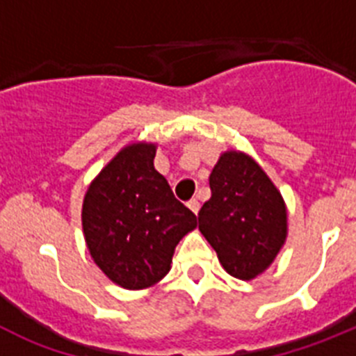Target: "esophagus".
<instances>
[{
  "label": "esophagus",
  "mask_w": 356,
  "mask_h": 356,
  "mask_svg": "<svg viewBox=\"0 0 356 356\" xmlns=\"http://www.w3.org/2000/svg\"><path fill=\"white\" fill-rule=\"evenodd\" d=\"M187 205H188V209L193 210L194 213H197V212H200V201H197L196 197H194V200H191V201H188Z\"/></svg>",
  "instance_id": "obj_1"
}]
</instances>
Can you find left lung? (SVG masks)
<instances>
[{
	"mask_svg": "<svg viewBox=\"0 0 356 356\" xmlns=\"http://www.w3.org/2000/svg\"><path fill=\"white\" fill-rule=\"evenodd\" d=\"M212 197L201 207L200 232L228 275L253 280L287 241V205L259 162L237 149L221 153L210 175Z\"/></svg>",
	"mask_w": 356,
	"mask_h": 356,
	"instance_id": "left-lung-1",
	"label": "left lung"
}]
</instances>
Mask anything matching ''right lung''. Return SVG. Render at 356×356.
Masks as SVG:
<instances>
[{"mask_svg":"<svg viewBox=\"0 0 356 356\" xmlns=\"http://www.w3.org/2000/svg\"><path fill=\"white\" fill-rule=\"evenodd\" d=\"M156 144L122 147L90 181L81 205L89 253L128 291L153 287L171 271L176 244L197 226L153 165Z\"/></svg>","mask_w":356,"mask_h":356,"instance_id":"add662e5","label":"right lung"}]
</instances>
